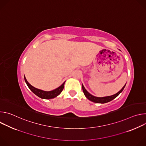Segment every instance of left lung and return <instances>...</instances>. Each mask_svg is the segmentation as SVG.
<instances>
[{
	"instance_id": "8db88e82",
	"label": "left lung",
	"mask_w": 146,
	"mask_h": 146,
	"mask_svg": "<svg viewBox=\"0 0 146 146\" xmlns=\"http://www.w3.org/2000/svg\"><path fill=\"white\" fill-rule=\"evenodd\" d=\"M126 84L124 85V86L122 88V89L118 92L117 93H116L114 95H111V96H105V97H96L95 96L92 95H91L90 93H89L85 88V87L83 86V84H82V91L83 92H84L86 97L89 99L90 100L94 102V103H108L109 102H110L111 100H113L114 99H115L117 96H118L119 95V94L120 93L122 92V91H123V90L124 89L125 87Z\"/></svg>"
}]
</instances>
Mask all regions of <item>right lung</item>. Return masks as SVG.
I'll list each match as a JSON object with an SVG mask.
<instances>
[{"label":"right lung","instance_id":"add662e5","mask_svg":"<svg viewBox=\"0 0 146 146\" xmlns=\"http://www.w3.org/2000/svg\"><path fill=\"white\" fill-rule=\"evenodd\" d=\"M24 79L25 81L26 82V84H27L28 87L31 90V91L34 93L36 95L38 96L39 98L41 99H52L54 98L56 96H58L63 90L64 88V84L65 81L60 86L58 87L57 88L50 91H45L43 90H41L38 88H36L34 87H33L32 85H31L28 82V81L26 79V77L24 76Z\"/></svg>","mask_w":146,"mask_h":146}]
</instances>
